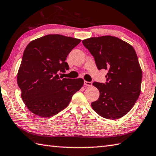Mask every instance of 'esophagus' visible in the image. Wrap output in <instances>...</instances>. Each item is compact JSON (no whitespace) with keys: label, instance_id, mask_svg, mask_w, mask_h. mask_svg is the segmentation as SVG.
<instances>
[{"label":"esophagus","instance_id":"1","mask_svg":"<svg viewBox=\"0 0 156 156\" xmlns=\"http://www.w3.org/2000/svg\"><path fill=\"white\" fill-rule=\"evenodd\" d=\"M84 84L87 87H90L92 85V83H90V82H88V81H84Z\"/></svg>","mask_w":156,"mask_h":156}]
</instances>
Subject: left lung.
Wrapping results in <instances>:
<instances>
[{
  "label": "left lung",
  "instance_id": "left-lung-1",
  "mask_svg": "<svg viewBox=\"0 0 156 156\" xmlns=\"http://www.w3.org/2000/svg\"><path fill=\"white\" fill-rule=\"evenodd\" d=\"M83 44L95 58L98 69L108 71L106 83L93 85L100 97L92 108L104 118L118 119L126 115L140 94L142 69L134 48L114 36L90 37Z\"/></svg>",
  "mask_w": 156,
  "mask_h": 156
}]
</instances>
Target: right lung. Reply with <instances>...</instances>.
<instances>
[{"label": "right lung", "instance_id": "obj_1", "mask_svg": "<svg viewBox=\"0 0 156 156\" xmlns=\"http://www.w3.org/2000/svg\"><path fill=\"white\" fill-rule=\"evenodd\" d=\"M80 41L55 34L36 39L27 45L17 82L22 100L33 114L41 117L58 114L83 86V79L63 78L58 74L69 69L67 56Z\"/></svg>", "mask_w": 156, "mask_h": 156}]
</instances>
